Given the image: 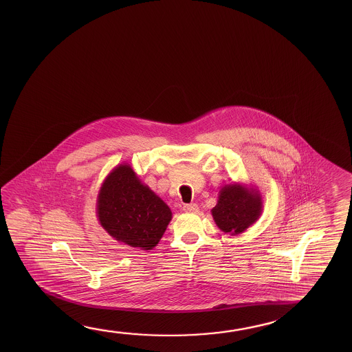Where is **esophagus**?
Returning a JSON list of instances; mask_svg holds the SVG:
<instances>
[{"label": "esophagus", "instance_id": "obj_1", "mask_svg": "<svg viewBox=\"0 0 352 352\" xmlns=\"http://www.w3.org/2000/svg\"><path fill=\"white\" fill-rule=\"evenodd\" d=\"M183 210L185 212H197L199 211V206L196 204H189V205H184Z\"/></svg>", "mask_w": 352, "mask_h": 352}]
</instances>
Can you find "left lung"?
<instances>
[{
    "label": "left lung",
    "instance_id": "left-lung-1",
    "mask_svg": "<svg viewBox=\"0 0 352 352\" xmlns=\"http://www.w3.org/2000/svg\"><path fill=\"white\" fill-rule=\"evenodd\" d=\"M263 212L260 191L242 183L221 188L219 200L211 210L213 221L219 230L231 236L241 234L254 225Z\"/></svg>",
    "mask_w": 352,
    "mask_h": 352
}]
</instances>
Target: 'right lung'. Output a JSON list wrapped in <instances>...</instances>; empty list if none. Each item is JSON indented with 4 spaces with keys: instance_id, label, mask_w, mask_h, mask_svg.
Masks as SVG:
<instances>
[{
    "instance_id": "1",
    "label": "right lung",
    "mask_w": 352,
    "mask_h": 352,
    "mask_svg": "<svg viewBox=\"0 0 352 352\" xmlns=\"http://www.w3.org/2000/svg\"><path fill=\"white\" fill-rule=\"evenodd\" d=\"M99 225L118 242L155 248L172 219L167 204L144 184L129 163L111 169L97 196Z\"/></svg>"
}]
</instances>
